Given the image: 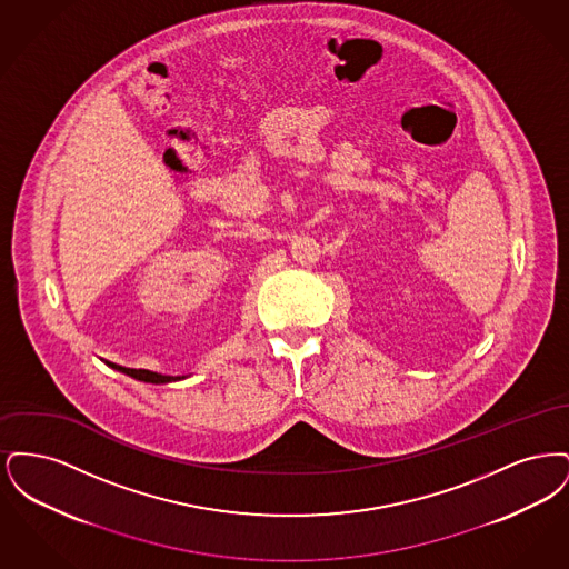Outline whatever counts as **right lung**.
I'll return each mask as SVG.
<instances>
[{
    "instance_id": "add662e5",
    "label": "right lung",
    "mask_w": 569,
    "mask_h": 569,
    "mask_svg": "<svg viewBox=\"0 0 569 569\" xmlns=\"http://www.w3.org/2000/svg\"><path fill=\"white\" fill-rule=\"evenodd\" d=\"M112 369L130 376V378L138 379V381H147V383H168V381H179V379H186V376H162V373H156V371H147V369H128V367H121V365H114V362H107Z\"/></svg>"
}]
</instances>
